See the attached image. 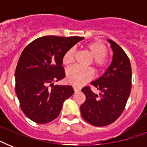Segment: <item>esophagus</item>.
<instances>
[{"label": "esophagus", "instance_id": "esophagus-1", "mask_svg": "<svg viewBox=\"0 0 147 147\" xmlns=\"http://www.w3.org/2000/svg\"><path fill=\"white\" fill-rule=\"evenodd\" d=\"M73 89L75 90V92H78V91H80V88H78L77 87V86L73 85Z\"/></svg>", "mask_w": 147, "mask_h": 147}]
</instances>
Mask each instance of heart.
Returning a JSON list of instances; mask_svg holds the SVG:
<instances>
[{
  "instance_id": "b5f03b06",
  "label": "heart",
  "mask_w": 147,
  "mask_h": 147,
  "mask_svg": "<svg viewBox=\"0 0 147 147\" xmlns=\"http://www.w3.org/2000/svg\"><path fill=\"white\" fill-rule=\"evenodd\" d=\"M85 50L92 57V65L97 71L104 69L107 64V48L100 42H92L85 47ZM75 50L70 49L66 51L62 57V63L65 65H71L74 61ZM93 77V72L91 69H82L78 66H73L66 71L67 82L75 86H81L90 81Z\"/></svg>"
}]
</instances>
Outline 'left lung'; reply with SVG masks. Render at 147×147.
Here are the masks:
<instances>
[{
  "mask_svg": "<svg viewBox=\"0 0 147 147\" xmlns=\"http://www.w3.org/2000/svg\"><path fill=\"white\" fill-rule=\"evenodd\" d=\"M113 50L112 62L105 73L91 84L99 91L92 92L90 87L82 92L86 100L81 105L82 116L92 125H109L121 116L131 90L132 70L129 58L119 45L107 40Z\"/></svg>",
  "mask_w": 147,
  "mask_h": 147,
  "instance_id": "obj_1",
  "label": "left lung"
}]
</instances>
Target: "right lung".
Masks as SVG:
<instances>
[{"label": "right lung", "instance_id": "obj_1", "mask_svg": "<svg viewBox=\"0 0 147 147\" xmlns=\"http://www.w3.org/2000/svg\"><path fill=\"white\" fill-rule=\"evenodd\" d=\"M83 39L46 36L24 49L15 71V92L22 111L31 121L37 123L53 121L59 115L65 100L73 94L71 86L53 82L65 76V53Z\"/></svg>", "mask_w": 147, "mask_h": 147}]
</instances>
